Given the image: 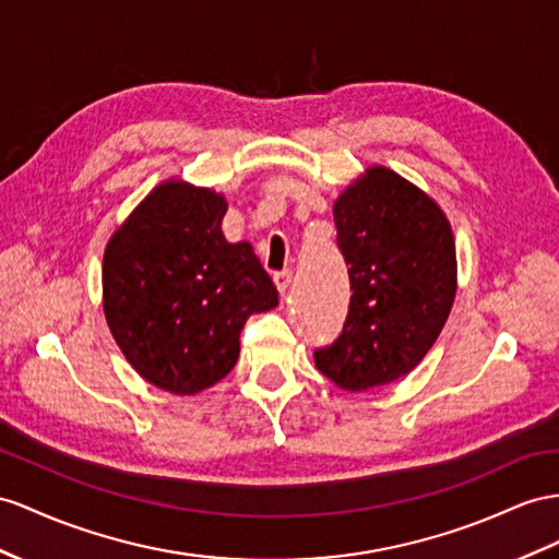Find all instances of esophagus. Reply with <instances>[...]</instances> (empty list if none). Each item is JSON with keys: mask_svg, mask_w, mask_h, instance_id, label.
<instances>
[{"mask_svg": "<svg viewBox=\"0 0 559 559\" xmlns=\"http://www.w3.org/2000/svg\"><path fill=\"white\" fill-rule=\"evenodd\" d=\"M274 283H276L281 297H285V293H288L290 283H293V271H278V274H274Z\"/></svg>", "mask_w": 559, "mask_h": 559, "instance_id": "obj_1", "label": "esophagus"}]
</instances>
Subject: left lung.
Segmentation results:
<instances>
[{"instance_id": "1", "label": "left lung", "mask_w": 559, "mask_h": 559, "mask_svg": "<svg viewBox=\"0 0 559 559\" xmlns=\"http://www.w3.org/2000/svg\"><path fill=\"white\" fill-rule=\"evenodd\" d=\"M333 217L349 313L313 361L337 388L366 392L411 373L435 345L455 299V242L435 200L388 167L366 169Z\"/></svg>"}]
</instances>
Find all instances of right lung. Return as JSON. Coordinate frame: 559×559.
I'll return each mask as SVG.
<instances>
[{
	"instance_id": "add662e5",
	"label": "right lung",
	"mask_w": 559,
	"mask_h": 559,
	"mask_svg": "<svg viewBox=\"0 0 559 559\" xmlns=\"http://www.w3.org/2000/svg\"><path fill=\"white\" fill-rule=\"evenodd\" d=\"M224 195L169 179L108 240L104 311L141 378L198 394L231 373L240 331L278 305L250 242L222 234Z\"/></svg>"
}]
</instances>
